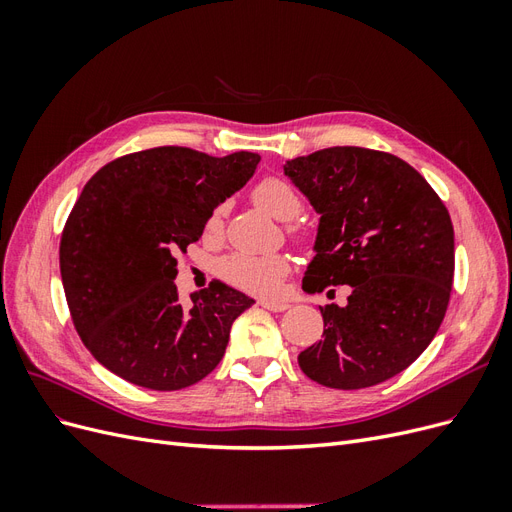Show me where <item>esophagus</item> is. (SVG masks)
<instances>
[{"instance_id":"esophagus-1","label":"esophagus","mask_w":512,"mask_h":512,"mask_svg":"<svg viewBox=\"0 0 512 512\" xmlns=\"http://www.w3.org/2000/svg\"><path fill=\"white\" fill-rule=\"evenodd\" d=\"M258 303L265 309H269V312H286V309L290 307L286 301H271V299H262Z\"/></svg>"}]
</instances>
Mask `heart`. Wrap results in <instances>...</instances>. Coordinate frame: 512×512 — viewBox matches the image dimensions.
I'll list each match as a JSON object with an SVG mask.
<instances>
[{"label": "heart", "instance_id": "b5f03b06", "mask_svg": "<svg viewBox=\"0 0 512 512\" xmlns=\"http://www.w3.org/2000/svg\"><path fill=\"white\" fill-rule=\"evenodd\" d=\"M254 203L271 213L277 220H294L301 211V198L292 185L280 177H267L252 190ZM224 207H218L207 222L209 232H218L222 226ZM288 271V260L280 254H247L235 252L220 262V275L232 286L247 292L271 294L280 286Z\"/></svg>", "mask_w": 512, "mask_h": 512}]
</instances>
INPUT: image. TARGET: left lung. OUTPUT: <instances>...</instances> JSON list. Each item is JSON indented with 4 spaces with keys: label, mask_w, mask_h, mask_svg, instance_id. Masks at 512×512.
<instances>
[{
    "label": "left lung",
    "mask_w": 512,
    "mask_h": 512,
    "mask_svg": "<svg viewBox=\"0 0 512 512\" xmlns=\"http://www.w3.org/2000/svg\"><path fill=\"white\" fill-rule=\"evenodd\" d=\"M284 173L320 213L303 288L350 286L344 307H320L322 339L299 354L303 374L342 391L397 376L444 320L451 215L421 173L384 151L329 147L288 160Z\"/></svg>",
    "instance_id": "1"
}]
</instances>
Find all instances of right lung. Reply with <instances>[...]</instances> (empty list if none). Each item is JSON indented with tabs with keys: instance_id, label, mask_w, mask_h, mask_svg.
<instances>
[{
	"instance_id": "obj_1",
	"label": "right lung",
	"mask_w": 512,
	"mask_h": 512,
	"mask_svg": "<svg viewBox=\"0 0 512 512\" xmlns=\"http://www.w3.org/2000/svg\"><path fill=\"white\" fill-rule=\"evenodd\" d=\"M258 153L188 147L128 153L87 181L61 232L59 269L76 333L115 376L179 391L218 367L254 299L222 282L179 301L175 254L250 181Z\"/></svg>"
}]
</instances>
